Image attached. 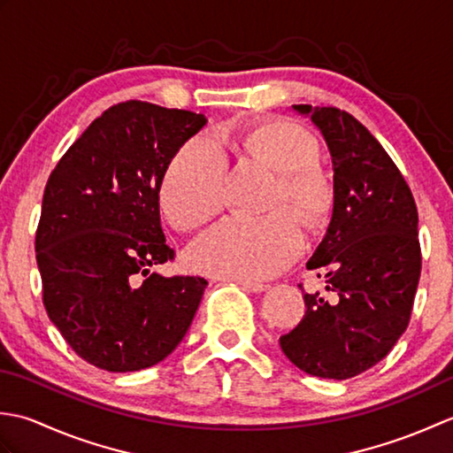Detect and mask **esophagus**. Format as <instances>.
Here are the masks:
<instances>
[{"instance_id":"esophagus-1","label":"esophagus","mask_w":453,"mask_h":453,"mask_svg":"<svg viewBox=\"0 0 453 453\" xmlns=\"http://www.w3.org/2000/svg\"><path fill=\"white\" fill-rule=\"evenodd\" d=\"M235 284H239L243 288V290H247V292H253V294H261V292H266L268 290V286L266 284H258V282H247V280H234Z\"/></svg>"}]
</instances>
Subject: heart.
<instances>
[{"mask_svg":"<svg viewBox=\"0 0 453 453\" xmlns=\"http://www.w3.org/2000/svg\"><path fill=\"white\" fill-rule=\"evenodd\" d=\"M243 143L274 171L280 187L274 204L282 200L310 224L331 208L333 190L325 173L315 167L319 146L310 132L290 120H273L245 130H226L221 143ZM208 134H198L180 146L159 180V204L180 229L196 227L224 202L227 156ZM305 235L286 210L268 216H227L188 247L187 261L196 273L237 280H265L290 265L303 251Z\"/></svg>","mask_w":453,"mask_h":453,"instance_id":"b5f03b06","label":"heart"}]
</instances>
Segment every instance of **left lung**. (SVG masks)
I'll use <instances>...</instances> for the list:
<instances>
[{
    "label": "left lung",
    "instance_id": "1",
    "mask_svg": "<svg viewBox=\"0 0 453 453\" xmlns=\"http://www.w3.org/2000/svg\"><path fill=\"white\" fill-rule=\"evenodd\" d=\"M321 132L333 159V216L307 268L333 300L305 294L307 311L280 336L286 358L325 380H349L386 358L405 333L420 278L418 211L388 151L352 114L292 104Z\"/></svg>",
    "mask_w": 453,
    "mask_h": 453
}]
</instances>
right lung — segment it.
Wrapping results in <instances>:
<instances>
[{"label":"right lung","instance_id":"obj_1","mask_svg":"<svg viewBox=\"0 0 453 453\" xmlns=\"http://www.w3.org/2000/svg\"><path fill=\"white\" fill-rule=\"evenodd\" d=\"M204 114L127 101L104 111L58 161L36 229L50 321L85 362L138 372L177 349L208 282L161 276L175 257L159 219V180Z\"/></svg>","mask_w":453,"mask_h":453}]
</instances>
